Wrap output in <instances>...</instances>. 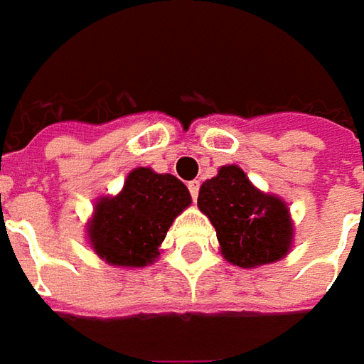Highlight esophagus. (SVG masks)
<instances>
[{"instance_id": "obj_1", "label": "esophagus", "mask_w": 364, "mask_h": 364, "mask_svg": "<svg viewBox=\"0 0 364 364\" xmlns=\"http://www.w3.org/2000/svg\"><path fill=\"white\" fill-rule=\"evenodd\" d=\"M188 190H190V194H192V200L198 198V192H200L198 180H192V182H188Z\"/></svg>"}]
</instances>
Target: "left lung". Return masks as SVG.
Returning <instances> with one entry per match:
<instances>
[{
	"mask_svg": "<svg viewBox=\"0 0 364 364\" xmlns=\"http://www.w3.org/2000/svg\"><path fill=\"white\" fill-rule=\"evenodd\" d=\"M198 208L216 228L224 258L236 267L270 264L289 252V208L256 190L238 166H222L218 176L200 186Z\"/></svg>",
	"mask_w": 364,
	"mask_h": 364,
	"instance_id": "obj_1",
	"label": "left lung"
}]
</instances>
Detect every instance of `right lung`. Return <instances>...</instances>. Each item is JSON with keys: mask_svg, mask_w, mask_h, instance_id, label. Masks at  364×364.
Here are the masks:
<instances>
[{"mask_svg": "<svg viewBox=\"0 0 364 364\" xmlns=\"http://www.w3.org/2000/svg\"><path fill=\"white\" fill-rule=\"evenodd\" d=\"M190 202L188 188L176 176L136 168L118 196L96 204L90 242L109 264L146 267L160 255L168 228Z\"/></svg>", "mask_w": 364, "mask_h": 364, "instance_id": "1", "label": "right lung"}]
</instances>
